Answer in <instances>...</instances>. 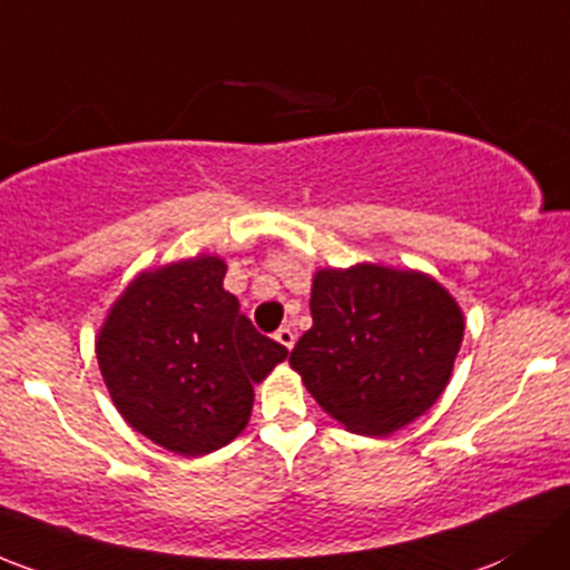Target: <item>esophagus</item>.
<instances>
[{
	"instance_id": "34e87169",
	"label": "esophagus",
	"mask_w": 570,
	"mask_h": 570,
	"mask_svg": "<svg viewBox=\"0 0 570 570\" xmlns=\"http://www.w3.org/2000/svg\"><path fill=\"white\" fill-rule=\"evenodd\" d=\"M275 341H278L281 346H286V350H292V346H295V333H292L289 327H281V331L275 333Z\"/></svg>"
}]
</instances>
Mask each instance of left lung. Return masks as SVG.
I'll use <instances>...</instances> for the list:
<instances>
[{
    "label": "left lung",
    "mask_w": 570,
    "mask_h": 570,
    "mask_svg": "<svg viewBox=\"0 0 570 570\" xmlns=\"http://www.w3.org/2000/svg\"><path fill=\"white\" fill-rule=\"evenodd\" d=\"M311 331L289 365L346 431L387 436L440 399L464 338V311L429 273L361 262L320 267Z\"/></svg>",
    "instance_id": "obj_1"
}]
</instances>
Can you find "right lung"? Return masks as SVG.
<instances>
[{"mask_svg":"<svg viewBox=\"0 0 570 570\" xmlns=\"http://www.w3.org/2000/svg\"><path fill=\"white\" fill-rule=\"evenodd\" d=\"M226 259L147 267L95 335L100 374L128 426L179 456H207L248 426L254 385L286 361L224 289Z\"/></svg>","mask_w":570,"mask_h":570,"instance_id":"right-lung-1","label":"right lung"}]
</instances>
